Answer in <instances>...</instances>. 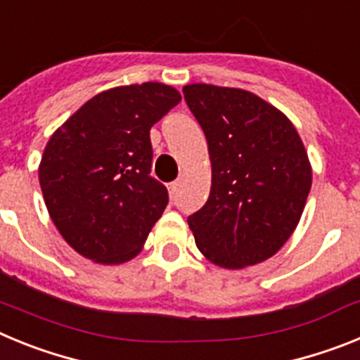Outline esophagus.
Returning <instances> with one entry per match:
<instances>
[{
    "label": "esophagus",
    "instance_id": "esophagus-1",
    "mask_svg": "<svg viewBox=\"0 0 360 360\" xmlns=\"http://www.w3.org/2000/svg\"><path fill=\"white\" fill-rule=\"evenodd\" d=\"M167 191H169L171 198H174V196H176V191H178V182L167 184Z\"/></svg>",
    "mask_w": 360,
    "mask_h": 360
}]
</instances>
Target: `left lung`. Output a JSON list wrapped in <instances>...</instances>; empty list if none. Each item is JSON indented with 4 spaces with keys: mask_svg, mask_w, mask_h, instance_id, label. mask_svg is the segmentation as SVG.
<instances>
[{
    "mask_svg": "<svg viewBox=\"0 0 360 360\" xmlns=\"http://www.w3.org/2000/svg\"><path fill=\"white\" fill-rule=\"evenodd\" d=\"M211 158V193L187 218L196 247L214 265L238 270L274 256L297 227L311 165L283 111L241 88L184 86Z\"/></svg>",
    "mask_w": 360,
    "mask_h": 360,
    "instance_id": "8db88e82",
    "label": "left lung"
}]
</instances>
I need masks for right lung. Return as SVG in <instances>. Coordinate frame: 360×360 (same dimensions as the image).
<instances>
[{"label": "right lung", "mask_w": 360, "mask_h": 360, "mask_svg": "<svg viewBox=\"0 0 360 360\" xmlns=\"http://www.w3.org/2000/svg\"><path fill=\"white\" fill-rule=\"evenodd\" d=\"M180 101L164 82L117 86L91 97L50 136L41 191L75 252L101 265L139 256L169 202L167 189L149 176V129Z\"/></svg>", "instance_id": "right-lung-1"}]
</instances>
